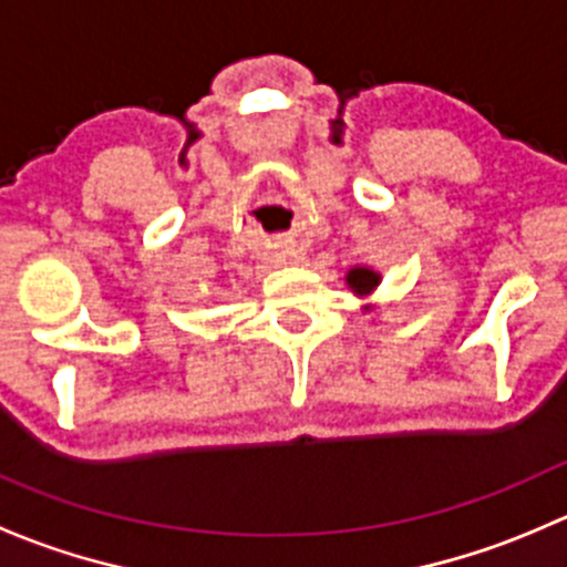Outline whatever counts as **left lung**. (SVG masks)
Instances as JSON below:
<instances>
[{"mask_svg": "<svg viewBox=\"0 0 567 567\" xmlns=\"http://www.w3.org/2000/svg\"><path fill=\"white\" fill-rule=\"evenodd\" d=\"M348 285L353 288V293H370V290L379 285V274L370 271V268H353L351 274H348Z\"/></svg>", "mask_w": 567, "mask_h": 567, "instance_id": "left-lung-1", "label": "left lung"}]
</instances>
